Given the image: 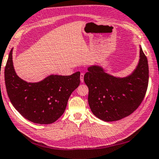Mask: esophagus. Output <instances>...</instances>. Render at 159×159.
I'll use <instances>...</instances> for the list:
<instances>
[{
	"instance_id": "obj_1",
	"label": "esophagus",
	"mask_w": 159,
	"mask_h": 159,
	"mask_svg": "<svg viewBox=\"0 0 159 159\" xmlns=\"http://www.w3.org/2000/svg\"><path fill=\"white\" fill-rule=\"evenodd\" d=\"M84 74L83 72H81V74H80V80H81L82 82H84Z\"/></svg>"
}]
</instances>
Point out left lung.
I'll return each instance as SVG.
<instances>
[{
	"label": "left lung",
	"instance_id": "1",
	"mask_svg": "<svg viewBox=\"0 0 159 159\" xmlns=\"http://www.w3.org/2000/svg\"><path fill=\"white\" fill-rule=\"evenodd\" d=\"M140 57L135 71L124 78L112 76L98 66L88 68L84 80L89 88V105L97 117L105 121L120 120L140 106L149 82L148 61L141 47Z\"/></svg>",
	"mask_w": 159,
	"mask_h": 159
}]
</instances>
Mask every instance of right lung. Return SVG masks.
<instances>
[{
    "label": "right lung",
    "mask_w": 159,
    "mask_h": 159,
    "mask_svg": "<svg viewBox=\"0 0 159 159\" xmlns=\"http://www.w3.org/2000/svg\"><path fill=\"white\" fill-rule=\"evenodd\" d=\"M80 72L69 76L50 75L28 83L20 79L12 63V49L5 68V87L10 102L25 119L35 124L54 123L65 111L70 96L80 83Z\"/></svg>",
    "instance_id": "obj_1"
}]
</instances>
